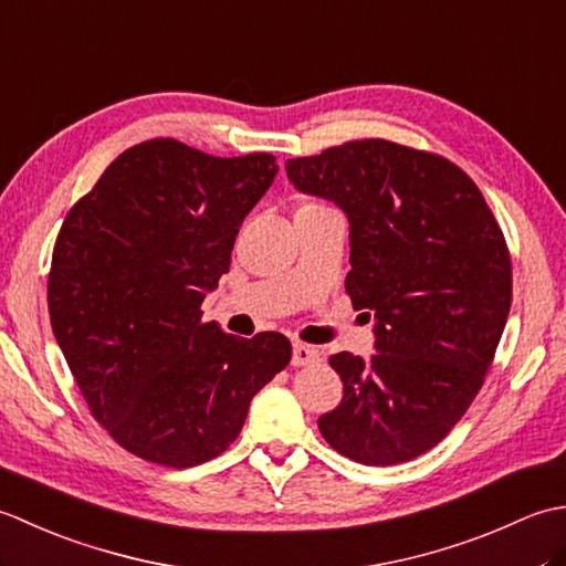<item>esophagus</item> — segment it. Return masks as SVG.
<instances>
[{
    "label": "esophagus",
    "mask_w": 566,
    "mask_h": 566,
    "mask_svg": "<svg viewBox=\"0 0 566 566\" xmlns=\"http://www.w3.org/2000/svg\"><path fill=\"white\" fill-rule=\"evenodd\" d=\"M323 359V353L314 345H304V343H294L292 347V365L294 367H306V365H316Z\"/></svg>",
    "instance_id": "obj_1"
}]
</instances>
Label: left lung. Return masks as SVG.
Segmentation results:
<instances>
[{
  "instance_id": "obj_1",
  "label": "left lung",
  "mask_w": 566,
  "mask_h": 566,
  "mask_svg": "<svg viewBox=\"0 0 566 566\" xmlns=\"http://www.w3.org/2000/svg\"><path fill=\"white\" fill-rule=\"evenodd\" d=\"M286 175L345 211V290L377 318L375 355L328 359L343 401L318 418L321 436L359 464L413 460L454 428L494 363L513 294L506 238L469 175L436 153L365 138L286 160Z\"/></svg>"
}]
</instances>
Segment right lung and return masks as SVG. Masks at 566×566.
<instances>
[{"label":"right lung","mask_w":566,"mask_h":566,"mask_svg":"<svg viewBox=\"0 0 566 566\" xmlns=\"http://www.w3.org/2000/svg\"><path fill=\"white\" fill-rule=\"evenodd\" d=\"M274 155L213 158L175 138L124 150L60 228L48 311L106 432L140 460L187 469L228 450L292 359L282 333L235 338L201 321Z\"/></svg>","instance_id":"right-lung-1"}]
</instances>
